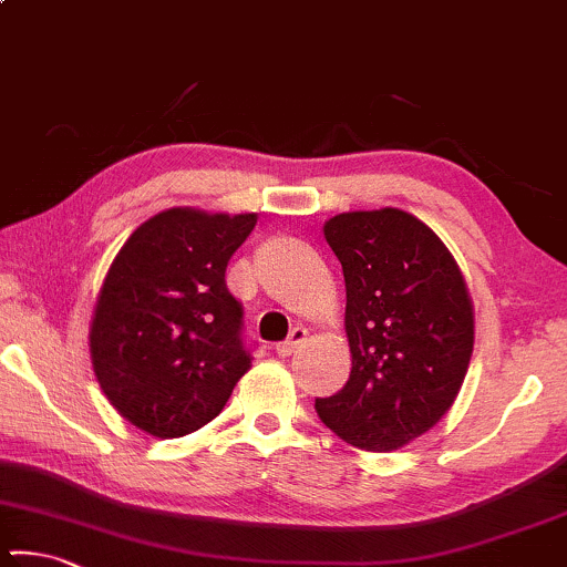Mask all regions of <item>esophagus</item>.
Here are the masks:
<instances>
[{
  "label": "esophagus",
  "mask_w": 567,
  "mask_h": 567,
  "mask_svg": "<svg viewBox=\"0 0 567 567\" xmlns=\"http://www.w3.org/2000/svg\"><path fill=\"white\" fill-rule=\"evenodd\" d=\"M303 342H307V330H303V327H293L289 338L276 344V352H278V355H281V358H289L291 352H297Z\"/></svg>",
  "instance_id": "1"
}]
</instances>
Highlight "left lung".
I'll use <instances>...</instances> for the list:
<instances>
[{
  "label": "left lung",
  "mask_w": 567,
  "mask_h": 567,
  "mask_svg": "<svg viewBox=\"0 0 567 567\" xmlns=\"http://www.w3.org/2000/svg\"><path fill=\"white\" fill-rule=\"evenodd\" d=\"M342 264L352 368L315 409L352 447L391 453L432 430L473 355V301L445 243L409 212H344L324 223Z\"/></svg>",
  "instance_id": "1"
}]
</instances>
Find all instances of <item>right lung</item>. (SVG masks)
I'll return each mask as SVG.
<instances>
[{
    "label": "right lung",
    "mask_w": 567,
    "mask_h": 567,
    "mask_svg": "<svg viewBox=\"0 0 567 567\" xmlns=\"http://www.w3.org/2000/svg\"><path fill=\"white\" fill-rule=\"evenodd\" d=\"M258 215L174 207L143 223L112 260L89 352L104 396L153 437H184L223 412L248 373L243 303L227 260Z\"/></svg>",
    "instance_id": "obj_1"
}]
</instances>
